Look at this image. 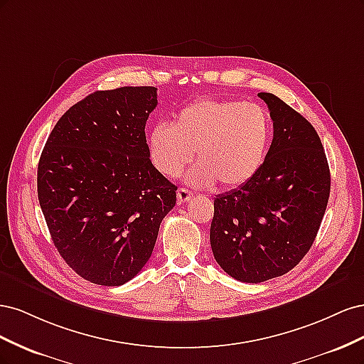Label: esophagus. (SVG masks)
<instances>
[{
    "mask_svg": "<svg viewBox=\"0 0 364 364\" xmlns=\"http://www.w3.org/2000/svg\"><path fill=\"white\" fill-rule=\"evenodd\" d=\"M191 197H193V193L188 191L186 188H179V190H178V202H179V203L188 202V200L191 199Z\"/></svg>",
    "mask_w": 364,
    "mask_h": 364,
    "instance_id": "34e87169",
    "label": "esophagus"
}]
</instances>
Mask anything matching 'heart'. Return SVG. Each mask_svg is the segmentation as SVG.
Returning a JSON list of instances; mask_svg holds the SVG:
<instances>
[{
  "mask_svg": "<svg viewBox=\"0 0 364 364\" xmlns=\"http://www.w3.org/2000/svg\"><path fill=\"white\" fill-rule=\"evenodd\" d=\"M273 123L266 107L241 100L197 98L174 117L171 126L150 130L149 149L155 167L179 176L193 158L190 181L234 190L250 182L267 158Z\"/></svg>",
  "mask_w": 364,
  "mask_h": 364,
  "instance_id": "obj_1",
  "label": "heart"
}]
</instances>
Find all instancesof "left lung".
<instances>
[{"label":"left lung","instance_id":"left-lung-1","mask_svg":"<svg viewBox=\"0 0 364 364\" xmlns=\"http://www.w3.org/2000/svg\"><path fill=\"white\" fill-rule=\"evenodd\" d=\"M273 141L258 174L214 199L211 247L229 277L258 284L290 272L310 250L328 205L331 176L314 127L270 92L258 94Z\"/></svg>","mask_w":364,"mask_h":364}]
</instances>
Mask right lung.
Masks as SVG:
<instances>
[{
    "instance_id": "1",
    "label": "right lung",
    "mask_w": 364,
    "mask_h": 364,
    "mask_svg": "<svg viewBox=\"0 0 364 364\" xmlns=\"http://www.w3.org/2000/svg\"><path fill=\"white\" fill-rule=\"evenodd\" d=\"M156 87L95 91L65 112L42 150L38 197L60 257L115 287L146 266L176 190L150 161L146 123Z\"/></svg>"
}]
</instances>
